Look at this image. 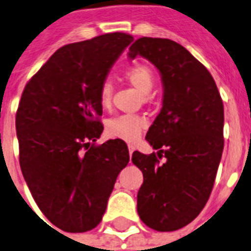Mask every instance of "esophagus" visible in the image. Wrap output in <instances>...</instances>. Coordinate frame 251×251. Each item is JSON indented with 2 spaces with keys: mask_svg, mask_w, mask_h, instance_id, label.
<instances>
[{
  "mask_svg": "<svg viewBox=\"0 0 251 251\" xmlns=\"http://www.w3.org/2000/svg\"><path fill=\"white\" fill-rule=\"evenodd\" d=\"M127 149H129V154H130V155H131V154H133V151L135 150V147H134L133 145H129V146H127Z\"/></svg>",
  "mask_w": 251,
  "mask_h": 251,
  "instance_id": "1",
  "label": "esophagus"
}]
</instances>
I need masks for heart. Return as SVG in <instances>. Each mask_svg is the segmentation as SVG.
<instances>
[{
  "instance_id": "heart-1",
  "label": "heart",
  "mask_w": 251,
  "mask_h": 251,
  "mask_svg": "<svg viewBox=\"0 0 251 251\" xmlns=\"http://www.w3.org/2000/svg\"><path fill=\"white\" fill-rule=\"evenodd\" d=\"M124 77L143 96L152 91L155 77L150 67L142 63L131 64L124 72ZM114 93V85L110 80H104L99 89V102L101 108H110ZM147 127V121L137 114H120L109 118L105 124V131L112 138L122 139L125 142H135Z\"/></svg>"
}]
</instances>
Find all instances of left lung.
Returning a JSON list of instances; mask_svg holds the SVG:
<instances>
[{
	"instance_id": "left-lung-1",
	"label": "left lung",
	"mask_w": 251,
	"mask_h": 251,
	"mask_svg": "<svg viewBox=\"0 0 251 251\" xmlns=\"http://www.w3.org/2000/svg\"><path fill=\"white\" fill-rule=\"evenodd\" d=\"M138 55L159 71L163 104L146 134L156 152L131 156L143 174L137 210L149 227L172 232L209 199L223 155L224 105L209 71L176 42L143 36L129 49L130 59Z\"/></svg>"
}]
</instances>
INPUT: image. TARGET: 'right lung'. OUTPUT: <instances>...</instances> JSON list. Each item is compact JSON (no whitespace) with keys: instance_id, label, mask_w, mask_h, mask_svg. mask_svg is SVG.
<instances>
[{"instance_id":"obj_1","label":"right lung","mask_w":251,"mask_h":251,"mask_svg":"<svg viewBox=\"0 0 251 251\" xmlns=\"http://www.w3.org/2000/svg\"><path fill=\"white\" fill-rule=\"evenodd\" d=\"M133 42L112 32L63 46L32 76L15 116L19 164L43 215L83 233L102 220L129 150L122 139L95 145L104 126L99 89Z\"/></svg>"}]
</instances>
